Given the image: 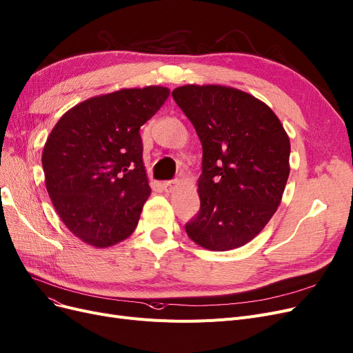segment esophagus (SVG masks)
Masks as SVG:
<instances>
[{
  "label": "esophagus",
  "instance_id": "esophagus-1",
  "mask_svg": "<svg viewBox=\"0 0 353 353\" xmlns=\"http://www.w3.org/2000/svg\"><path fill=\"white\" fill-rule=\"evenodd\" d=\"M177 185H179L177 180H168V181H164V183H163V189L165 192H173L177 188Z\"/></svg>",
  "mask_w": 353,
  "mask_h": 353
}]
</instances>
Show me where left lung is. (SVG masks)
I'll list each match as a JSON object with an SVG mask.
<instances>
[{
	"instance_id": "1",
	"label": "left lung",
	"mask_w": 353,
	"mask_h": 353,
	"mask_svg": "<svg viewBox=\"0 0 353 353\" xmlns=\"http://www.w3.org/2000/svg\"><path fill=\"white\" fill-rule=\"evenodd\" d=\"M202 143L199 214L192 241L225 252L253 240L276 212L290 176L291 143L272 109L225 85H181L172 93Z\"/></svg>"
}]
</instances>
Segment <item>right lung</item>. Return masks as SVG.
Returning <instances> with one entry per match:
<instances>
[{
    "mask_svg": "<svg viewBox=\"0 0 353 353\" xmlns=\"http://www.w3.org/2000/svg\"><path fill=\"white\" fill-rule=\"evenodd\" d=\"M170 94L161 85L91 97L62 114L42 152L46 190L62 223L104 249L138 225L151 188L139 128Z\"/></svg>",
    "mask_w": 353,
    "mask_h": 353,
    "instance_id": "obj_1",
    "label": "right lung"
}]
</instances>
